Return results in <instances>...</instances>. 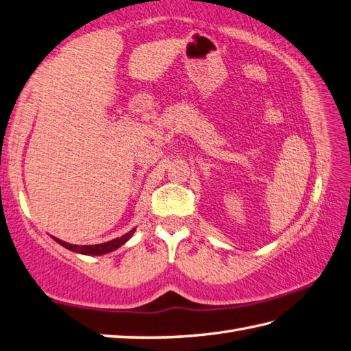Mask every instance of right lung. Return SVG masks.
Listing matches in <instances>:
<instances>
[{
	"mask_svg": "<svg viewBox=\"0 0 351 351\" xmlns=\"http://www.w3.org/2000/svg\"><path fill=\"white\" fill-rule=\"evenodd\" d=\"M134 231H135V230L129 231L128 234L121 236V237H119V239L111 240V242L100 243V245H71V243L62 242V240H59V239H56V237H53V239L56 240V242H58L59 245H62V246H64V248L70 250V251L79 252V254H86V256H103V254L111 252V251H114V250H117V248H120V246H121L123 243H126L128 240L130 239V236L134 234Z\"/></svg>",
	"mask_w": 351,
	"mask_h": 351,
	"instance_id": "right-lung-1",
	"label": "right lung"
}]
</instances>
